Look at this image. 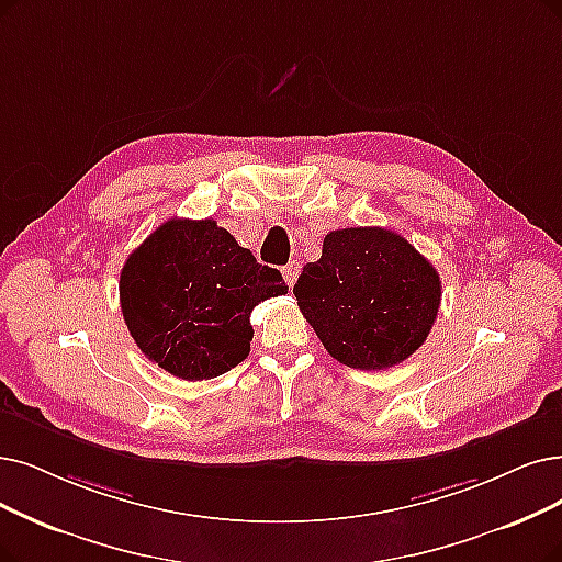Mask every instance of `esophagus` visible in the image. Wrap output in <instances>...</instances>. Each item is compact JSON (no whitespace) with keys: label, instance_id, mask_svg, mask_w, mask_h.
Here are the masks:
<instances>
[{"label":"esophagus","instance_id":"esophagus-1","mask_svg":"<svg viewBox=\"0 0 562 562\" xmlns=\"http://www.w3.org/2000/svg\"><path fill=\"white\" fill-rule=\"evenodd\" d=\"M297 277H300V262L297 260H290L285 267H283V279H285V283L293 288L295 285V281H297Z\"/></svg>","mask_w":562,"mask_h":562}]
</instances>
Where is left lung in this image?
Returning <instances> with one entry per match:
<instances>
[{"label":"left lung","mask_w":562,"mask_h":562,"mask_svg":"<svg viewBox=\"0 0 562 562\" xmlns=\"http://www.w3.org/2000/svg\"><path fill=\"white\" fill-rule=\"evenodd\" d=\"M440 288L436 267L406 237L344 228L325 235L321 260L306 262L293 293L336 362L380 371L426 341Z\"/></svg>","instance_id":"obj_1"}]
</instances>
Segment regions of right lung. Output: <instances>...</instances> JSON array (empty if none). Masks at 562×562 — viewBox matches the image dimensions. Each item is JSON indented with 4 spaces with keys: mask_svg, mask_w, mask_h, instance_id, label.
<instances>
[{
    "mask_svg": "<svg viewBox=\"0 0 562 562\" xmlns=\"http://www.w3.org/2000/svg\"><path fill=\"white\" fill-rule=\"evenodd\" d=\"M288 293L279 269L203 218H170L128 256L120 302L133 341L182 380L235 369L251 350V311Z\"/></svg>",
    "mask_w": 562,
    "mask_h": 562,
    "instance_id": "obj_1",
    "label": "right lung"
}]
</instances>
